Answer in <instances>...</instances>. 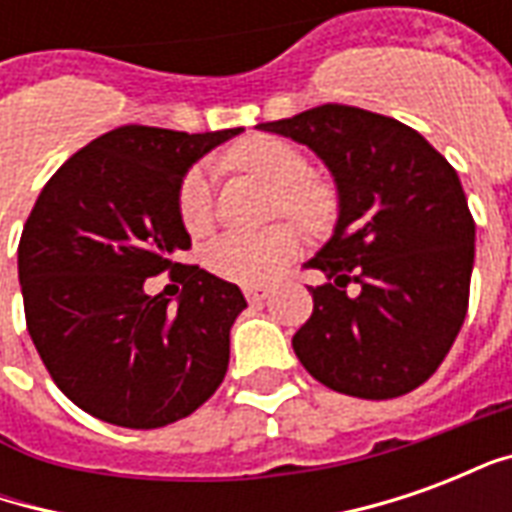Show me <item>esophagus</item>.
Here are the masks:
<instances>
[{"label":"esophagus","mask_w":512,"mask_h":512,"mask_svg":"<svg viewBox=\"0 0 512 512\" xmlns=\"http://www.w3.org/2000/svg\"><path fill=\"white\" fill-rule=\"evenodd\" d=\"M246 301L249 304H263V301L268 299V290L266 288H246Z\"/></svg>","instance_id":"34e87169"}]
</instances>
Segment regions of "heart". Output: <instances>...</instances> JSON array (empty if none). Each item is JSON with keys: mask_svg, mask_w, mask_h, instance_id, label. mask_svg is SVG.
Wrapping results in <instances>:
<instances>
[{"mask_svg": "<svg viewBox=\"0 0 512 512\" xmlns=\"http://www.w3.org/2000/svg\"><path fill=\"white\" fill-rule=\"evenodd\" d=\"M235 167L257 172L279 186V211L321 230L332 219V191L310 178V161L301 150L277 136H249L230 150ZM178 216L191 235L213 224V183L208 167H191L178 186ZM301 249L296 224H277L263 233H227L205 249V266L216 277L238 285H263L277 277Z\"/></svg>", "mask_w": 512, "mask_h": 512, "instance_id": "1", "label": "heart"}]
</instances>
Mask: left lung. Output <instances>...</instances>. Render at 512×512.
Masks as SVG:
<instances>
[{
  "label": "left lung",
  "instance_id": "left-lung-1",
  "mask_svg": "<svg viewBox=\"0 0 512 512\" xmlns=\"http://www.w3.org/2000/svg\"><path fill=\"white\" fill-rule=\"evenodd\" d=\"M257 128L312 147L332 169L340 219L307 268L310 321L293 351L343 395L389 400L425 384L450 354L469 310L474 219L458 172L395 117L323 104ZM360 285L359 297L344 290Z\"/></svg>",
  "mask_w": 512,
  "mask_h": 512
}]
</instances>
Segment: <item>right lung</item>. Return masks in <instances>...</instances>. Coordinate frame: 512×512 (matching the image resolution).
Returning a JSON list of instances; mask_svg holds the SVG:
<instances>
[{"label": "right lung", "instance_id": "obj_1", "mask_svg": "<svg viewBox=\"0 0 512 512\" xmlns=\"http://www.w3.org/2000/svg\"><path fill=\"white\" fill-rule=\"evenodd\" d=\"M235 134L120 126L73 153L40 191L18 241L24 315L54 384L87 414L164 428L224 381L246 299L233 282L178 263L191 249L178 186ZM158 273L184 285L178 308L146 296Z\"/></svg>", "mask_w": 512, "mask_h": 512}]
</instances>
